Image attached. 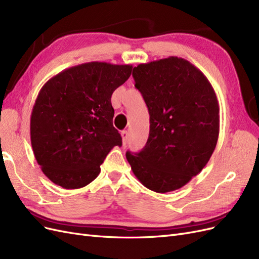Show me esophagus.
Returning <instances> with one entry per match:
<instances>
[{
  "mask_svg": "<svg viewBox=\"0 0 259 259\" xmlns=\"http://www.w3.org/2000/svg\"><path fill=\"white\" fill-rule=\"evenodd\" d=\"M121 136H122V142L123 145H126L127 143V138H128V133L126 131H122L121 132Z\"/></svg>",
  "mask_w": 259,
  "mask_h": 259,
  "instance_id": "esophagus-1",
  "label": "esophagus"
}]
</instances>
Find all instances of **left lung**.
Returning a JSON list of instances; mask_svg holds the SVG:
<instances>
[{
    "mask_svg": "<svg viewBox=\"0 0 259 259\" xmlns=\"http://www.w3.org/2000/svg\"><path fill=\"white\" fill-rule=\"evenodd\" d=\"M150 115L143 150L126 159L146 188L165 193L179 189L204 168L219 135V105L213 86L184 58L170 56L133 70Z\"/></svg>",
    "mask_w": 259,
    "mask_h": 259,
    "instance_id": "left-lung-1",
    "label": "left lung"
}]
</instances>
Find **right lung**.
<instances>
[{"label": "right lung", "mask_w": 259, "mask_h": 259, "mask_svg": "<svg viewBox=\"0 0 259 259\" xmlns=\"http://www.w3.org/2000/svg\"><path fill=\"white\" fill-rule=\"evenodd\" d=\"M133 66L92 61L68 68L44 84L30 119L33 153L45 176L65 189H79L122 137L113 127V92Z\"/></svg>", "instance_id": "right-lung-1"}]
</instances>
